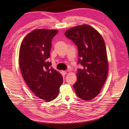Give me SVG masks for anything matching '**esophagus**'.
I'll use <instances>...</instances> for the list:
<instances>
[{"label": "esophagus", "mask_w": 129, "mask_h": 129, "mask_svg": "<svg viewBox=\"0 0 129 129\" xmlns=\"http://www.w3.org/2000/svg\"><path fill=\"white\" fill-rule=\"evenodd\" d=\"M61 73H62V74L63 75H66V74L67 73V71H62Z\"/></svg>", "instance_id": "1"}]
</instances>
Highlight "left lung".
I'll use <instances>...</instances> for the list:
<instances>
[{
  "mask_svg": "<svg viewBox=\"0 0 129 129\" xmlns=\"http://www.w3.org/2000/svg\"><path fill=\"white\" fill-rule=\"evenodd\" d=\"M67 38L78 46L77 81L74 84L76 95L83 100H92L99 94L108 74L105 42L96 30L89 25L76 26L65 33Z\"/></svg>",
  "mask_w": 129,
  "mask_h": 129,
  "instance_id": "left-lung-1",
  "label": "left lung"
}]
</instances>
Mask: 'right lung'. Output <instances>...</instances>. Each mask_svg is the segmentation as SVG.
Masks as SVG:
<instances>
[{"mask_svg":"<svg viewBox=\"0 0 129 129\" xmlns=\"http://www.w3.org/2000/svg\"><path fill=\"white\" fill-rule=\"evenodd\" d=\"M58 31L36 29L23 39L19 50V65L27 85L35 95L46 101L56 98L63 83L61 74L49 62L51 41Z\"/></svg>","mask_w":129,"mask_h":129,"instance_id":"right-lung-1","label":"right lung"}]
</instances>
